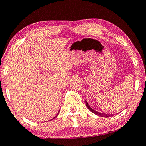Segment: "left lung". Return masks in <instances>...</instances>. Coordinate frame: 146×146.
Returning a JSON list of instances; mask_svg holds the SVG:
<instances>
[{
  "mask_svg": "<svg viewBox=\"0 0 146 146\" xmlns=\"http://www.w3.org/2000/svg\"><path fill=\"white\" fill-rule=\"evenodd\" d=\"M86 104L87 107H88V108L90 110V111H91L92 112H93V113L97 114L98 116H100V117H111V116H113L114 115V114H105V113H101V112H98L96 111V110H94V109H92L91 107L90 106V105L88 104V102H87L86 100Z\"/></svg>",
  "mask_w": 146,
  "mask_h": 146,
  "instance_id": "8db88e82",
  "label": "left lung"
}]
</instances>
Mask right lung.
Segmentation results:
<instances>
[{
	"mask_svg": "<svg viewBox=\"0 0 146 146\" xmlns=\"http://www.w3.org/2000/svg\"><path fill=\"white\" fill-rule=\"evenodd\" d=\"M58 114H57V115H58ZM57 115L56 116V117H57ZM56 117H54V118H56Z\"/></svg>",
	"mask_w": 146,
	"mask_h": 146,
	"instance_id": "obj_1",
	"label": "right lung"
}]
</instances>
